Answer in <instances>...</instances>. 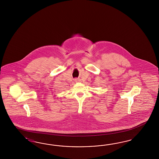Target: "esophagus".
Masks as SVG:
<instances>
[{
    "label": "esophagus",
    "mask_w": 159,
    "mask_h": 159,
    "mask_svg": "<svg viewBox=\"0 0 159 159\" xmlns=\"http://www.w3.org/2000/svg\"><path fill=\"white\" fill-rule=\"evenodd\" d=\"M75 82H80V80L79 79H75Z\"/></svg>",
    "instance_id": "esophagus-1"
}]
</instances>
